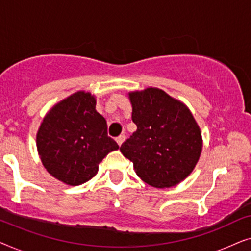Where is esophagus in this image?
<instances>
[{
  "label": "esophagus",
  "mask_w": 251,
  "mask_h": 251,
  "mask_svg": "<svg viewBox=\"0 0 251 251\" xmlns=\"http://www.w3.org/2000/svg\"><path fill=\"white\" fill-rule=\"evenodd\" d=\"M115 140H116V143H118V145L121 146L122 144H123V142H125V140H126V136L125 135H120Z\"/></svg>",
  "instance_id": "1"
}]
</instances>
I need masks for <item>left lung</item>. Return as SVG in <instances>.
I'll return each instance as SVG.
<instances>
[{"mask_svg": "<svg viewBox=\"0 0 251 251\" xmlns=\"http://www.w3.org/2000/svg\"><path fill=\"white\" fill-rule=\"evenodd\" d=\"M137 130L120 147L137 176L151 186H176L200 159L202 135L190 108L159 88L130 91Z\"/></svg>", "mask_w": 251, "mask_h": 251, "instance_id": "left-lung-1", "label": "left lung"}]
</instances>
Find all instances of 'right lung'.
<instances>
[{"label":"right lung","instance_id":"right-lung-1","mask_svg":"<svg viewBox=\"0 0 251 251\" xmlns=\"http://www.w3.org/2000/svg\"><path fill=\"white\" fill-rule=\"evenodd\" d=\"M41 162L61 183L77 186L98 173V166L119 145L107 136V123L96 111V97L80 90L54 104L36 133Z\"/></svg>","mask_w":251,"mask_h":251}]
</instances>
